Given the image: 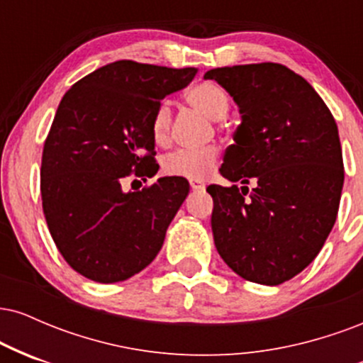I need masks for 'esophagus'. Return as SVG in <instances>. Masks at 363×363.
<instances>
[{
  "label": "esophagus",
  "mask_w": 363,
  "mask_h": 363,
  "mask_svg": "<svg viewBox=\"0 0 363 363\" xmlns=\"http://www.w3.org/2000/svg\"><path fill=\"white\" fill-rule=\"evenodd\" d=\"M189 186H191V189H194V191L205 189V184H203L201 181H189Z\"/></svg>",
  "instance_id": "34e87169"
}]
</instances>
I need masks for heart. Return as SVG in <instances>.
Masks as SVG:
<instances>
[{
    "label": "heart",
    "mask_w": 363,
    "mask_h": 363,
    "mask_svg": "<svg viewBox=\"0 0 363 363\" xmlns=\"http://www.w3.org/2000/svg\"><path fill=\"white\" fill-rule=\"evenodd\" d=\"M186 101L194 109L210 118L211 121H222L230 109V99L222 86L215 82H199L186 91ZM172 111L167 102H160L152 119V135L157 143H165L169 140ZM220 152L216 147L203 150H177L169 153L162 162V170L167 176L184 177L191 181H203L218 165Z\"/></svg>",
    "instance_id": "heart-1"
}]
</instances>
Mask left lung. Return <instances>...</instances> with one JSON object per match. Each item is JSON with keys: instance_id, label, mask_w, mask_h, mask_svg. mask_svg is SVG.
I'll list each match as a JSON object with an SVG mask.
<instances>
[{"instance_id": "1", "label": "left lung", "mask_w": 363, "mask_h": 363, "mask_svg": "<svg viewBox=\"0 0 363 363\" xmlns=\"http://www.w3.org/2000/svg\"><path fill=\"white\" fill-rule=\"evenodd\" d=\"M205 78L232 95L242 119L220 169L234 186L206 187L216 251L244 280L280 285L314 261L336 222L338 126L318 91L278 62L225 66Z\"/></svg>"}]
</instances>
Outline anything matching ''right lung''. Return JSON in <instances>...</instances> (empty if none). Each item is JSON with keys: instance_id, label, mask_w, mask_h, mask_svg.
<instances>
[{"instance_id": "right-lung-1", "label": "right lung", "mask_w": 363, "mask_h": 363, "mask_svg": "<svg viewBox=\"0 0 363 363\" xmlns=\"http://www.w3.org/2000/svg\"><path fill=\"white\" fill-rule=\"evenodd\" d=\"M196 72L123 60L86 74L61 99L43 152V210L61 256L89 280H128L162 249L189 182L160 177L124 193L123 181L155 176L153 114Z\"/></svg>"}]
</instances>
